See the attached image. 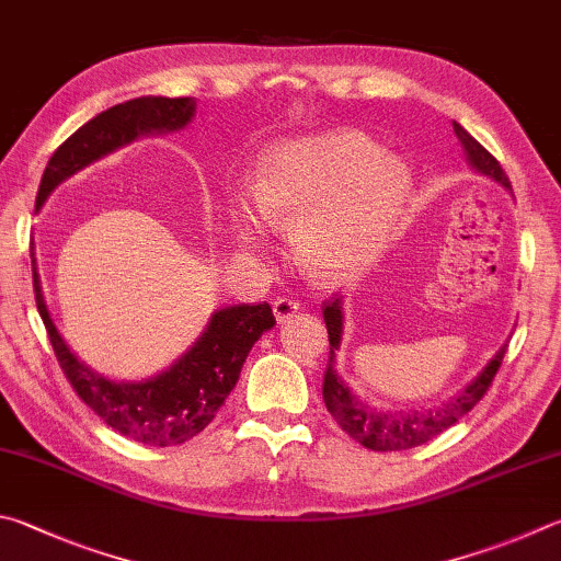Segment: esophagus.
Listing matches in <instances>:
<instances>
[{"mask_svg": "<svg viewBox=\"0 0 561 561\" xmlns=\"http://www.w3.org/2000/svg\"><path fill=\"white\" fill-rule=\"evenodd\" d=\"M299 309H301L299 301H294V299H289V297H279V299H274V304H272L274 319H277L279 323H287L289 319H294V316H297Z\"/></svg>", "mask_w": 561, "mask_h": 561, "instance_id": "1", "label": "esophagus"}]
</instances>
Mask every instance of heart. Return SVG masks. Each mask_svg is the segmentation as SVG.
I'll return each mask as SVG.
<instances>
[{
	"mask_svg": "<svg viewBox=\"0 0 561 561\" xmlns=\"http://www.w3.org/2000/svg\"><path fill=\"white\" fill-rule=\"evenodd\" d=\"M410 196V169L358 131L272 149L252 186L257 216L272 228H294L304 262L319 274H345L378 257ZM232 218L240 245L257 250L260 222L245 193L232 198Z\"/></svg>",
	"mask_w": 561,
	"mask_h": 561,
	"instance_id": "obj_1",
	"label": "heart"
}]
</instances>
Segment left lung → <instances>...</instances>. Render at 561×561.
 Segmentation results:
<instances>
[{"label": "left lung", "mask_w": 561, "mask_h": 561, "mask_svg": "<svg viewBox=\"0 0 561 561\" xmlns=\"http://www.w3.org/2000/svg\"><path fill=\"white\" fill-rule=\"evenodd\" d=\"M454 131L458 141H461L466 149V159L471 161V167L481 174L495 179L503 183L507 191H513L511 179L501 167L491 151H488L481 141H476L468 131L454 122ZM343 299L335 294L331 301L323 304V321L325 329H329V365H325L323 375V402L329 407V412L335 422H339L341 430L363 444L365 449L373 451H402V449H414V446H422L436 434H442L454 426L463 414H468L473 407L483 400L488 387L493 385V378L501 363L505 358V348L495 353V358L485 365V370L478 375V378L466 385V390L458 392L451 400H446L442 407H434V410H412V412H375L368 404L355 400L351 387L345 385L339 373H335V351H339L341 343V331H343V311H341Z\"/></svg>", "instance_id": "obj_1"}]
</instances>
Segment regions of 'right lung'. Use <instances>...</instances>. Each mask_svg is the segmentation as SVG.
<instances>
[{
  "label": "right lung",
  "mask_w": 561,
  "mask_h": 561,
  "mask_svg": "<svg viewBox=\"0 0 561 561\" xmlns=\"http://www.w3.org/2000/svg\"><path fill=\"white\" fill-rule=\"evenodd\" d=\"M193 112V98H135L100 112L48 159L38 186L36 210L60 181L88 167L90 161L110 154L139 135L181 129L188 125ZM34 294L56 360L76 394L112 430L147 446H179L206 430L236 387L252 345L277 323L270 304L226 307L213 313L196 345L167 373L145 382H112L85 368L68 351L48 316L36 267Z\"/></svg>",
  "instance_id": "1"
}]
</instances>
